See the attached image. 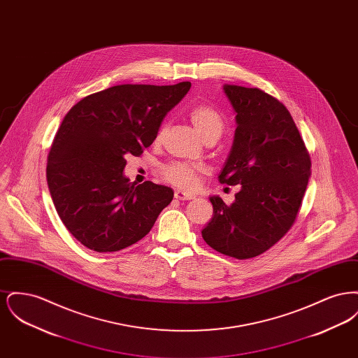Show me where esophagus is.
I'll list each match as a JSON object with an SVG mask.
<instances>
[{
	"instance_id": "obj_1",
	"label": "esophagus",
	"mask_w": 358,
	"mask_h": 358,
	"mask_svg": "<svg viewBox=\"0 0 358 358\" xmlns=\"http://www.w3.org/2000/svg\"><path fill=\"white\" fill-rule=\"evenodd\" d=\"M174 197L177 200H181V201H187V200H193L194 196L193 194H189L187 192H182V190H176L174 192Z\"/></svg>"
}]
</instances>
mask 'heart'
I'll use <instances>...</instances> for the list:
<instances>
[{
	"instance_id": "b5f03b06",
	"label": "heart",
	"mask_w": 358,
	"mask_h": 358,
	"mask_svg": "<svg viewBox=\"0 0 358 358\" xmlns=\"http://www.w3.org/2000/svg\"><path fill=\"white\" fill-rule=\"evenodd\" d=\"M187 117L192 122V124L194 126V129L199 131V134L203 136L205 142L210 139L216 141L224 131L225 122L222 118V113L212 104H208V103L194 104L187 111ZM166 133H168V124L161 123L154 136V142L157 145H161L165 141ZM199 173H200L199 166L187 164V162H180V161L169 162L161 169L162 178L165 181L182 189H193L196 187Z\"/></svg>"
}]
</instances>
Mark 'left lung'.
<instances>
[{
	"label": "left lung",
	"mask_w": 358,
	"mask_h": 358,
	"mask_svg": "<svg viewBox=\"0 0 358 358\" xmlns=\"http://www.w3.org/2000/svg\"><path fill=\"white\" fill-rule=\"evenodd\" d=\"M236 111L231 154L219 180L240 185L235 203L210 197L213 217L205 243L222 255L250 259L266 252L296 220L311 159L283 103L259 88L224 85Z\"/></svg>",
	"instance_id": "left-lung-1"
}]
</instances>
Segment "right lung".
Instances as JSON below:
<instances>
[{"label": "right lung", "mask_w": 358, "mask_h": 358, "mask_svg": "<svg viewBox=\"0 0 358 358\" xmlns=\"http://www.w3.org/2000/svg\"><path fill=\"white\" fill-rule=\"evenodd\" d=\"M190 85H114L85 96L64 117L48 154L47 182L59 217L87 248L115 252L134 244L171 204V187L136 185L123 176L124 157H139L153 143Z\"/></svg>", "instance_id": "1"}]
</instances>
